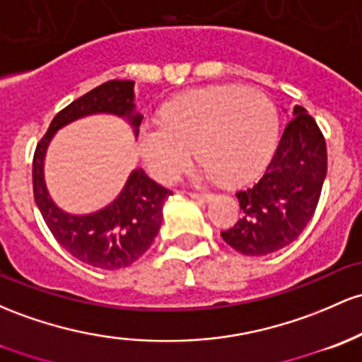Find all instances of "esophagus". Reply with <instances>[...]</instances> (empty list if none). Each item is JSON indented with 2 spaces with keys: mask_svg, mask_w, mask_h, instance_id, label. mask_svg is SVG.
Wrapping results in <instances>:
<instances>
[{
  "mask_svg": "<svg viewBox=\"0 0 362 362\" xmlns=\"http://www.w3.org/2000/svg\"><path fill=\"white\" fill-rule=\"evenodd\" d=\"M189 196L192 197V199L204 201V202H209V201L213 199V194H209V192H202V194H199V192H189Z\"/></svg>",
  "mask_w": 362,
  "mask_h": 362,
  "instance_id": "obj_1",
  "label": "esophagus"
}]
</instances>
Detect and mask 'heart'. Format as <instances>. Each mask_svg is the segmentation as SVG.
<instances>
[{
	"instance_id": "obj_1",
	"label": "heart",
	"mask_w": 362,
	"mask_h": 362,
	"mask_svg": "<svg viewBox=\"0 0 362 362\" xmlns=\"http://www.w3.org/2000/svg\"><path fill=\"white\" fill-rule=\"evenodd\" d=\"M280 118L263 90L242 86L194 89L166 103L161 122L139 129V151L156 180L170 182L194 148L202 163L189 170L196 180L242 185L264 170L276 148Z\"/></svg>"
}]
</instances>
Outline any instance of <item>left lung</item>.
Wrapping results in <instances>:
<instances>
[{"label": "left lung", "instance_id": "left-lung-1", "mask_svg": "<svg viewBox=\"0 0 362 362\" xmlns=\"http://www.w3.org/2000/svg\"><path fill=\"white\" fill-rule=\"evenodd\" d=\"M327 177V144L315 118L293 106L275 156L252 187L239 190L242 216L221 232L245 256H266L292 244L315 214Z\"/></svg>", "mask_w": 362, "mask_h": 362}]
</instances>
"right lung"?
Masks as SVG:
<instances>
[{"label": "right lung", "mask_w": 362, "mask_h": 362, "mask_svg": "<svg viewBox=\"0 0 362 362\" xmlns=\"http://www.w3.org/2000/svg\"><path fill=\"white\" fill-rule=\"evenodd\" d=\"M134 81H110L75 99L51 122L34 153V199L47 228L65 251L82 263L101 269H120L137 261L153 244L163 220V204L172 190L151 180L142 168L132 170L108 206L89 214H70L54 204L45 182V158L59 129L89 115L125 118L137 136L142 117L134 105Z\"/></svg>", "instance_id": "obj_1"}]
</instances>
